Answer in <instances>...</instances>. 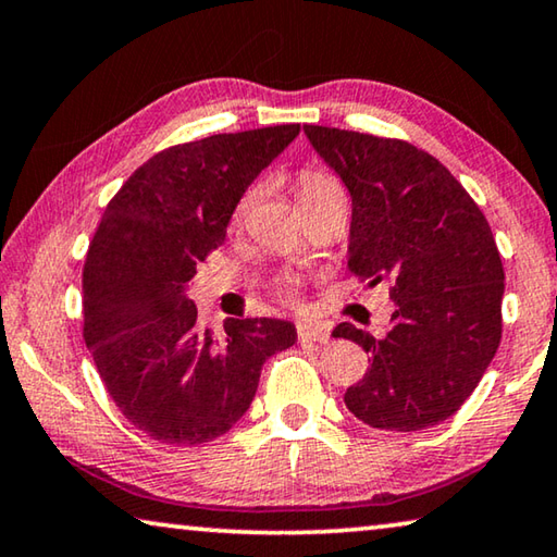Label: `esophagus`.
I'll use <instances>...</instances> for the list:
<instances>
[{
    "label": "esophagus",
    "mask_w": 557,
    "mask_h": 557,
    "mask_svg": "<svg viewBox=\"0 0 557 557\" xmlns=\"http://www.w3.org/2000/svg\"><path fill=\"white\" fill-rule=\"evenodd\" d=\"M297 339H299V342H317V344H324L326 339H330V332H326L322 324L299 322V324H297Z\"/></svg>",
    "instance_id": "1"
}]
</instances>
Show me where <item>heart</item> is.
Segmentation results:
<instances>
[{"label": "heart", "instance_id": "obj_1", "mask_svg": "<svg viewBox=\"0 0 557 557\" xmlns=\"http://www.w3.org/2000/svg\"><path fill=\"white\" fill-rule=\"evenodd\" d=\"M258 196H260V188H252V190L245 193L240 202L235 206L233 223H243V218L247 215V210L252 208V202L258 200ZM332 196H344L342 185L334 181L332 175H326L322 171H305L297 178L299 206H307V202H317V200H324V198H332ZM285 289H293V282H285Z\"/></svg>", "mask_w": 557, "mask_h": 557}]
</instances>
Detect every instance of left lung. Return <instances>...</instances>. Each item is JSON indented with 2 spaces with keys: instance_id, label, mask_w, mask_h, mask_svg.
Segmentation results:
<instances>
[{
  "instance_id": "left-lung-1",
  "label": "left lung",
  "mask_w": 557,
  "mask_h": 557,
  "mask_svg": "<svg viewBox=\"0 0 557 557\" xmlns=\"http://www.w3.org/2000/svg\"><path fill=\"white\" fill-rule=\"evenodd\" d=\"M305 134L349 190V270L369 285L392 280L386 334L349 322L332 332L369 351L344 404L372 429L436 426L473 394L500 344L506 275L488 220L446 165L406 140Z\"/></svg>"
}]
</instances>
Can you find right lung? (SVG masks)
Listing matches in <instances>:
<instances>
[{"label": "right lung", "mask_w": 557, "mask_h": 557, "mask_svg": "<svg viewBox=\"0 0 557 557\" xmlns=\"http://www.w3.org/2000/svg\"><path fill=\"white\" fill-rule=\"evenodd\" d=\"M299 123L218 134L156 153L113 196L84 264V339L111 399L161 444H208L250 409L262 364L293 347V322L198 324L190 282L225 240L250 183Z\"/></svg>", "instance_id": "1"}]
</instances>
